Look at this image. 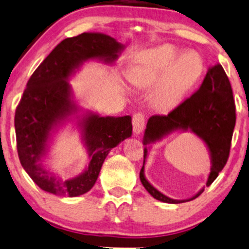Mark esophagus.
Returning <instances> with one entry per match:
<instances>
[{
	"instance_id": "34e87169",
	"label": "esophagus",
	"mask_w": 249,
	"mask_h": 249,
	"mask_svg": "<svg viewBox=\"0 0 249 249\" xmlns=\"http://www.w3.org/2000/svg\"><path fill=\"white\" fill-rule=\"evenodd\" d=\"M133 131L135 134H140L144 128V116L142 114H135L133 116Z\"/></svg>"
}]
</instances>
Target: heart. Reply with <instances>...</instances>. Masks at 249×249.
Wrapping results in <instances>:
<instances>
[{
  "label": "heart",
  "instance_id": "b5f03b06",
  "mask_svg": "<svg viewBox=\"0 0 249 249\" xmlns=\"http://www.w3.org/2000/svg\"><path fill=\"white\" fill-rule=\"evenodd\" d=\"M203 59L194 50L182 53L172 45L143 50L135 56L127 78L138 88L154 89V101L163 110L181 103L203 73Z\"/></svg>",
  "mask_w": 249,
  "mask_h": 249
}]
</instances>
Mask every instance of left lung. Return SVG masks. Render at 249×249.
<instances>
[{
    "label": "left lung",
    "instance_id": "obj_1",
    "mask_svg": "<svg viewBox=\"0 0 249 249\" xmlns=\"http://www.w3.org/2000/svg\"><path fill=\"white\" fill-rule=\"evenodd\" d=\"M235 125V106L229 78L221 64L213 65L202 85L190 99L184 101L168 116H152L147 122L142 143L143 165L140 180L154 199L165 203H182L196 199L215 180L228 161L231 139ZM176 131H191L204 141L211 157V172L206 185L192 198L176 200L154 188L144 176L148 144L160 141Z\"/></svg>",
    "mask_w": 249,
    "mask_h": 249
}]
</instances>
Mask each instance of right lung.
<instances>
[{
  "label": "right lung",
  "instance_id": "right-lung-1",
  "mask_svg": "<svg viewBox=\"0 0 249 249\" xmlns=\"http://www.w3.org/2000/svg\"><path fill=\"white\" fill-rule=\"evenodd\" d=\"M125 46L99 32L68 37L55 47L30 78L16 109L15 128L19 161L41 190L61 196L87 193L99 177L112 148L132 135L131 116L112 117L78 105L69 83L84 63L114 64ZM74 122L81 142L89 153V163L80 174L64 178L46 166L50 147L57 132Z\"/></svg>",
  "mask_w": 249,
  "mask_h": 249
}]
</instances>
